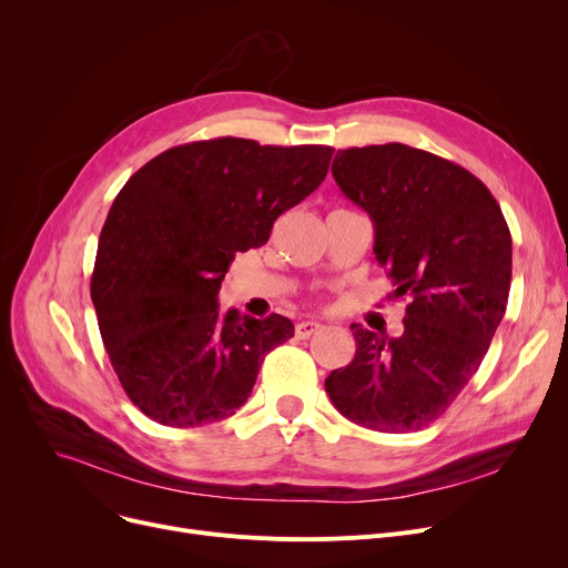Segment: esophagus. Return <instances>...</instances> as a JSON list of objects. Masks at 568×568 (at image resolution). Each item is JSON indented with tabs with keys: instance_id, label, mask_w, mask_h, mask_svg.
<instances>
[{
	"instance_id": "34e87169",
	"label": "esophagus",
	"mask_w": 568,
	"mask_h": 568,
	"mask_svg": "<svg viewBox=\"0 0 568 568\" xmlns=\"http://www.w3.org/2000/svg\"><path fill=\"white\" fill-rule=\"evenodd\" d=\"M320 329H322V324H317V322H300L294 326V334H296V338H311Z\"/></svg>"
}]
</instances>
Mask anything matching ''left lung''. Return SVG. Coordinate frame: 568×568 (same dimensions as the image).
<instances>
[{
    "mask_svg": "<svg viewBox=\"0 0 568 568\" xmlns=\"http://www.w3.org/2000/svg\"><path fill=\"white\" fill-rule=\"evenodd\" d=\"M341 191L375 225V257L407 296L398 338L362 324L352 364L324 389L349 422L414 433L449 409L479 371L511 287V232L481 179L400 142L338 149Z\"/></svg>",
    "mask_w": 568,
    "mask_h": 568,
    "instance_id": "left-lung-1",
    "label": "left lung"
}]
</instances>
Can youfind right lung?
Wrapping results in <instances>:
<instances>
[{
    "label": "right lung",
    "mask_w": 568,
    "mask_h": 568,
    "mask_svg": "<svg viewBox=\"0 0 568 568\" xmlns=\"http://www.w3.org/2000/svg\"><path fill=\"white\" fill-rule=\"evenodd\" d=\"M334 146L214 138L168 149L114 197L101 230L92 302L110 364L149 419L214 424L242 407L264 354L294 324L221 313L236 253L268 242L274 221L326 176Z\"/></svg>",
    "instance_id": "obj_1"
}]
</instances>
